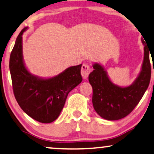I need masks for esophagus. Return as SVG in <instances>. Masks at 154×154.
Segmentation results:
<instances>
[{
	"instance_id": "esophagus-1",
	"label": "esophagus",
	"mask_w": 154,
	"mask_h": 154,
	"mask_svg": "<svg viewBox=\"0 0 154 154\" xmlns=\"http://www.w3.org/2000/svg\"><path fill=\"white\" fill-rule=\"evenodd\" d=\"M90 71H91V69L89 65L84 64L83 66H82L81 68V75L84 79H86L89 75Z\"/></svg>"
}]
</instances>
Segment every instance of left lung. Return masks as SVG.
Listing matches in <instances>:
<instances>
[{
    "label": "left lung",
    "instance_id": "1",
    "mask_svg": "<svg viewBox=\"0 0 154 154\" xmlns=\"http://www.w3.org/2000/svg\"><path fill=\"white\" fill-rule=\"evenodd\" d=\"M144 39L141 38L144 46L142 68L137 77L129 86L116 85L109 79L102 65L99 63L92 64L94 70L88 77L93 91L92 104L97 114L103 119L116 121L125 117L135 108L148 88L151 79L150 50Z\"/></svg>",
    "mask_w": 154,
    "mask_h": 154
}]
</instances>
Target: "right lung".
I'll list each match as a JSON object with an SVG mask.
<instances>
[{"label": "right lung", "mask_w": 154, "mask_h": 154, "mask_svg": "<svg viewBox=\"0 0 154 154\" xmlns=\"http://www.w3.org/2000/svg\"><path fill=\"white\" fill-rule=\"evenodd\" d=\"M23 29L17 38L10 57V71L14 97L21 109L35 121L50 123L57 119L68 94L83 81L82 64L69 67L57 75L41 78L25 66L22 52Z\"/></svg>", "instance_id": "1"}]
</instances>
